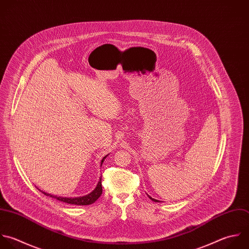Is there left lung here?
<instances>
[{
	"label": "left lung",
	"mask_w": 249,
	"mask_h": 249,
	"mask_svg": "<svg viewBox=\"0 0 249 249\" xmlns=\"http://www.w3.org/2000/svg\"><path fill=\"white\" fill-rule=\"evenodd\" d=\"M148 197H149V198H150V199H151V200H152V201H154V202H159V201H158V200H155V199H153V198H151V197H150V196H148Z\"/></svg>",
	"instance_id": "8db88e82"
}]
</instances>
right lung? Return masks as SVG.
<instances>
[{
	"label": "right lung",
	"instance_id": "add662e5",
	"mask_svg": "<svg viewBox=\"0 0 249 249\" xmlns=\"http://www.w3.org/2000/svg\"><path fill=\"white\" fill-rule=\"evenodd\" d=\"M107 156H105L103 159H102V162H101V166L104 162V160L107 158ZM38 189V188H37ZM42 192V191H41ZM102 192H103V188H102V178H100V180L96 186V188L88 195H85V196H82V197H75V198H64V197H58V196H54V195H51V194H48V193H45V192H42L44 195L46 196H50L58 201H61V202H64V203H67V204H71V205H77V206H87V205H91L93 203H95L99 198L100 196L102 195Z\"/></svg>",
	"mask_w": 249,
	"mask_h": 249
}]
</instances>
